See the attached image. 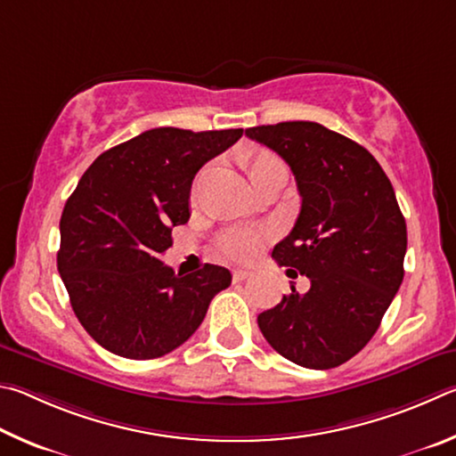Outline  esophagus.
Returning <instances> with one entry per match:
<instances>
[{"label":"esophagus","instance_id":"esophagus-1","mask_svg":"<svg viewBox=\"0 0 456 456\" xmlns=\"http://www.w3.org/2000/svg\"><path fill=\"white\" fill-rule=\"evenodd\" d=\"M250 274H252L250 270H244V268H234V270H232V278H234V282L246 281V278H248Z\"/></svg>","mask_w":456,"mask_h":456}]
</instances>
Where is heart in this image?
Segmentation results:
<instances>
[{
    "label": "heart",
    "instance_id": "obj_1",
    "mask_svg": "<svg viewBox=\"0 0 456 456\" xmlns=\"http://www.w3.org/2000/svg\"><path fill=\"white\" fill-rule=\"evenodd\" d=\"M242 166L248 172L252 183H256L260 178H265L270 172L284 170L286 166L281 158L268 150H254L250 154L242 158ZM204 172L198 174L191 186V202H196L200 196V188H202ZM268 236L266 230H254V228H230L218 238V250L230 260H250L256 256L262 242Z\"/></svg>",
    "mask_w": 456,
    "mask_h": 456
}]
</instances>
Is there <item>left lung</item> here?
<instances>
[{"label":"left lung","mask_w":456,"mask_h":456,"mask_svg":"<svg viewBox=\"0 0 456 456\" xmlns=\"http://www.w3.org/2000/svg\"><path fill=\"white\" fill-rule=\"evenodd\" d=\"M246 135L297 178L300 214L273 258L290 278H310L306 294L292 286L258 326L294 364L334 369L366 346L401 289L406 222L393 183L369 150L316 122L256 126Z\"/></svg>","instance_id":"1"}]
</instances>
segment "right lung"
Segmentation results:
<instances>
[{
    "instance_id": "obj_1",
    "label": "right lung",
    "mask_w": 456,
    "mask_h": 456,
    "mask_svg": "<svg viewBox=\"0 0 456 456\" xmlns=\"http://www.w3.org/2000/svg\"><path fill=\"white\" fill-rule=\"evenodd\" d=\"M244 130L154 127L94 159L60 220L58 270L86 332L134 361L164 356L202 324L210 300L232 282L204 265L175 274L159 260L172 228L190 218V188L208 159Z\"/></svg>"
}]
</instances>
